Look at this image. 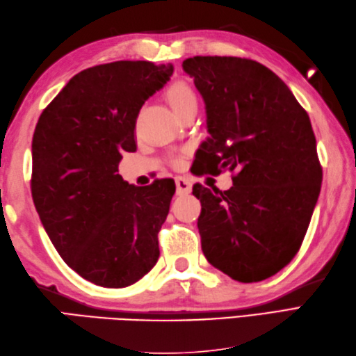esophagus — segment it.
Wrapping results in <instances>:
<instances>
[{"label": "esophagus", "mask_w": 356, "mask_h": 356, "mask_svg": "<svg viewBox=\"0 0 356 356\" xmlns=\"http://www.w3.org/2000/svg\"><path fill=\"white\" fill-rule=\"evenodd\" d=\"M177 195H186L191 193V182L185 177H176Z\"/></svg>", "instance_id": "esophagus-1"}]
</instances>
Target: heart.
Returning <instances> with one entry per match:
<instances>
[{
  "label": "heart",
  "mask_w": 356,
  "mask_h": 356,
  "mask_svg": "<svg viewBox=\"0 0 356 356\" xmlns=\"http://www.w3.org/2000/svg\"><path fill=\"white\" fill-rule=\"evenodd\" d=\"M166 99H168L172 111L176 115H180L185 110L191 107H197V95L194 93V90L186 84V82H174V84L166 90ZM174 165L179 163V159H174Z\"/></svg>",
  "instance_id": "1"
}]
</instances>
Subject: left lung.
<instances>
[{
	"label": "left lung",
	"instance_id": "left-lung-1",
	"mask_svg": "<svg viewBox=\"0 0 356 356\" xmlns=\"http://www.w3.org/2000/svg\"><path fill=\"white\" fill-rule=\"evenodd\" d=\"M207 105L209 138L197 172L231 171L228 191L195 184L202 251L241 283L261 282L298 252L318 200L323 168L306 110L260 63L194 56L182 64Z\"/></svg>",
	"mask_w": 356,
	"mask_h": 356
}]
</instances>
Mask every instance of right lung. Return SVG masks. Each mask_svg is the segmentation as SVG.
I'll use <instances>...</instances> for the list:
<instances>
[{
  "mask_svg": "<svg viewBox=\"0 0 356 356\" xmlns=\"http://www.w3.org/2000/svg\"><path fill=\"white\" fill-rule=\"evenodd\" d=\"M172 65L116 61L67 82L41 113L32 140V197L61 259L102 287H127L153 269L170 211L171 179L128 185L118 174L134 153L142 105Z\"/></svg>",
  "mask_w": 356,
  "mask_h": 356,
  "instance_id": "right-lung-1",
  "label": "right lung"
}]
</instances>
